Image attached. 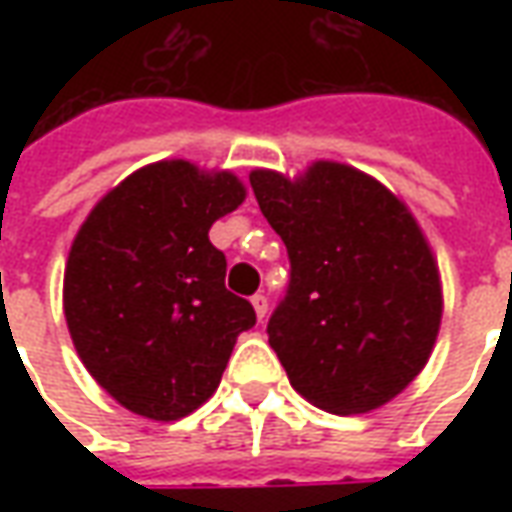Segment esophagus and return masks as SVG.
I'll use <instances>...</instances> for the list:
<instances>
[{
	"mask_svg": "<svg viewBox=\"0 0 512 512\" xmlns=\"http://www.w3.org/2000/svg\"><path fill=\"white\" fill-rule=\"evenodd\" d=\"M252 307H255L257 318H260V321H263V318L268 315V299L263 296V293H255V296H252Z\"/></svg>",
	"mask_w": 512,
	"mask_h": 512,
	"instance_id": "34e87169",
	"label": "esophagus"
}]
</instances>
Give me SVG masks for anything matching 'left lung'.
<instances>
[{"label":"left lung","mask_w":512,"mask_h":512,"mask_svg":"<svg viewBox=\"0 0 512 512\" xmlns=\"http://www.w3.org/2000/svg\"><path fill=\"white\" fill-rule=\"evenodd\" d=\"M249 183L288 249V290L266 332L293 389L332 414L389 403L425 367L441 323L439 268L417 219L334 161L296 180L255 169Z\"/></svg>","instance_id":"left-lung-1"}]
</instances>
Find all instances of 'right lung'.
<instances>
[{
	"mask_svg": "<svg viewBox=\"0 0 512 512\" xmlns=\"http://www.w3.org/2000/svg\"><path fill=\"white\" fill-rule=\"evenodd\" d=\"M246 189L233 172L189 161L136 169L76 233L62 307L90 376L120 406L169 422L216 392L255 310L224 288L227 260L208 238Z\"/></svg>",
	"mask_w": 512,
	"mask_h": 512,
	"instance_id": "obj_1",
	"label": "right lung"
}]
</instances>
